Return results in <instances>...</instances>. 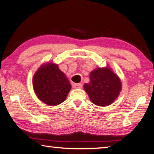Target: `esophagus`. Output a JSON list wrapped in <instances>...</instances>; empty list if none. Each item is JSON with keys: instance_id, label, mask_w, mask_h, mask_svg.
Wrapping results in <instances>:
<instances>
[{"instance_id": "obj_1", "label": "esophagus", "mask_w": 154, "mask_h": 154, "mask_svg": "<svg viewBox=\"0 0 154 154\" xmlns=\"http://www.w3.org/2000/svg\"><path fill=\"white\" fill-rule=\"evenodd\" d=\"M83 85L82 83H74L73 88H76V89H79V88H82Z\"/></svg>"}]
</instances>
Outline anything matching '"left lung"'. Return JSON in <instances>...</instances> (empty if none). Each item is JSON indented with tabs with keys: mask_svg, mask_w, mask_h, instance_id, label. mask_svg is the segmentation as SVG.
<instances>
[{
	"mask_svg": "<svg viewBox=\"0 0 154 154\" xmlns=\"http://www.w3.org/2000/svg\"><path fill=\"white\" fill-rule=\"evenodd\" d=\"M90 82L85 83L84 89L96 105H111L118 97L122 88L119 77L108 67L98 68L90 72Z\"/></svg>",
	"mask_w": 154,
	"mask_h": 154,
	"instance_id": "obj_1",
	"label": "left lung"
}]
</instances>
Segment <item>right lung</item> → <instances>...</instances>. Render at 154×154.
Wrapping results in <instances>:
<instances>
[{
    "label": "right lung",
    "mask_w": 154,
    "mask_h": 154,
    "mask_svg": "<svg viewBox=\"0 0 154 154\" xmlns=\"http://www.w3.org/2000/svg\"><path fill=\"white\" fill-rule=\"evenodd\" d=\"M33 88L37 97L51 106L64 102L71 89L69 81L57 64H44L33 77Z\"/></svg>",
    "instance_id": "right-lung-1"
}]
</instances>
